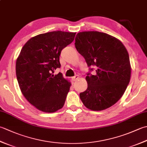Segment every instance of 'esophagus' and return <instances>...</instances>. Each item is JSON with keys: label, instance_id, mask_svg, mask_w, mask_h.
<instances>
[{"label": "esophagus", "instance_id": "obj_1", "mask_svg": "<svg viewBox=\"0 0 147 147\" xmlns=\"http://www.w3.org/2000/svg\"><path fill=\"white\" fill-rule=\"evenodd\" d=\"M79 79V76L78 75H76L74 76L73 77H72V80L73 81V82H74V81H76L77 80Z\"/></svg>", "mask_w": 147, "mask_h": 147}]
</instances>
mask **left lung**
<instances>
[{"mask_svg":"<svg viewBox=\"0 0 147 147\" xmlns=\"http://www.w3.org/2000/svg\"><path fill=\"white\" fill-rule=\"evenodd\" d=\"M74 44L88 66H96L95 75L87 74L88 88L80 94L83 104L94 111L111 107L129 83L131 68L127 49L119 40L96 31L78 33Z\"/></svg>","mask_w":147,"mask_h":147,"instance_id":"left-lung-1","label":"left lung"}]
</instances>
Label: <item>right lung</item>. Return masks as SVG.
Listing matches in <instances>:
<instances>
[{
    "instance_id": "1",
    "label": "right lung",
    "mask_w": 147,
    "mask_h": 147,
    "mask_svg": "<svg viewBox=\"0 0 147 147\" xmlns=\"http://www.w3.org/2000/svg\"><path fill=\"white\" fill-rule=\"evenodd\" d=\"M75 35L62 31L40 34L24 45L17 58L16 73L21 91L39 111L51 113L64 105L71 83L62 73H54L61 67V51Z\"/></svg>"
}]
</instances>
